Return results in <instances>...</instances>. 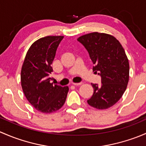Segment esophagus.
Here are the masks:
<instances>
[{"instance_id":"34e87169","label":"esophagus","mask_w":146,"mask_h":146,"mask_svg":"<svg viewBox=\"0 0 146 146\" xmlns=\"http://www.w3.org/2000/svg\"><path fill=\"white\" fill-rule=\"evenodd\" d=\"M82 83H72V84L74 86H80V85H82Z\"/></svg>"}]
</instances>
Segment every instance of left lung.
Returning <instances> with one entry per match:
<instances>
[{
	"mask_svg": "<svg viewBox=\"0 0 146 146\" xmlns=\"http://www.w3.org/2000/svg\"><path fill=\"white\" fill-rule=\"evenodd\" d=\"M77 40L89 54L93 72L101 76L100 86L91 84L94 94L87 103L96 109H108L121 98L129 82V64L124 49L115 37L105 33H89Z\"/></svg>",
	"mask_w": 146,
	"mask_h": 146,
	"instance_id": "left-lung-1",
	"label": "left lung"
}]
</instances>
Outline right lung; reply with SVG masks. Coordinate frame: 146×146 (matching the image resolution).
I'll list each match as a JSON object with an SVG mask.
<instances>
[{
  "instance_id": "right-lung-1",
  "label": "right lung",
  "mask_w": 146,
  "mask_h": 146,
  "mask_svg": "<svg viewBox=\"0 0 146 146\" xmlns=\"http://www.w3.org/2000/svg\"><path fill=\"white\" fill-rule=\"evenodd\" d=\"M63 36H48L36 40L29 48L21 70V85L27 100L36 110L51 113L65 103L68 86L51 83V67Z\"/></svg>"
}]
</instances>
